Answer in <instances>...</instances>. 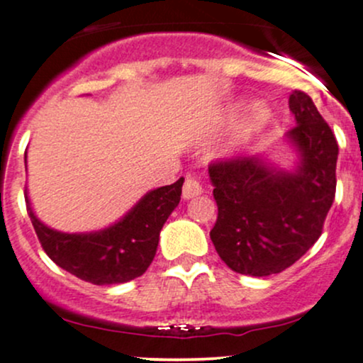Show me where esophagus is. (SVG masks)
I'll list each match as a JSON object with an SVG mask.
<instances>
[{"mask_svg":"<svg viewBox=\"0 0 363 363\" xmlns=\"http://www.w3.org/2000/svg\"><path fill=\"white\" fill-rule=\"evenodd\" d=\"M201 193H203L201 182H199L193 174H187L184 179V186H182V196H184V199H191L194 198V196H199Z\"/></svg>","mask_w":363,"mask_h":363,"instance_id":"esophagus-1","label":"esophagus"}]
</instances>
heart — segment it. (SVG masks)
I'll return each mask as SVG.
<instances>
[{"instance_id": "b5f03b06", "label": "heart", "mask_w": 363, "mask_h": 363, "mask_svg": "<svg viewBox=\"0 0 363 363\" xmlns=\"http://www.w3.org/2000/svg\"><path fill=\"white\" fill-rule=\"evenodd\" d=\"M269 119V111L264 104H254L251 109L247 111L245 118L240 124V128L237 129V135L234 143H242L244 140H247L249 136H252L254 133H257L259 129L264 128V124Z\"/></svg>"}]
</instances>
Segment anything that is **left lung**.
I'll return each mask as SVG.
<instances>
[{
  "mask_svg": "<svg viewBox=\"0 0 363 363\" xmlns=\"http://www.w3.org/2000/svg\"><path fill=\"white\" fill-rule=\"evenodd\" d=\"M295 124L289 131L301 153L294 174L268 169L256 157L211 162L218 216L210 237L232 272L249 277L281 273L323 234L335 201L338 143L314 102L301 90L289 99Z\"/></svg>",
  "mask_w": 363,
  "mask_h": 363,
  "instance_id": "left-lung-1",
  "label": "left lung"
}]
</instances>
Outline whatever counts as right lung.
Masks as SVG:
<instances>
[{
  "label": "right lung",
  "mask_w": 363,
  "mask_h": 363,
  "mask_svg": "<svg viewBox=\"0 0 363 363\" xmlns=\"http://www.w3.org/2000/svg\"><path fill=\"white\" fill-rule=\"evenodd\" d=\"M182 182L181 177L150 191L121 222L95 234L52 230L37 220L27 194L25 201L40 245L57 266L94 285H116L141 277L152 264L162 227L181 201Z\"/></svg>",
  "instance_id": "1"
}]
</instances>
